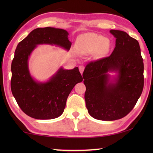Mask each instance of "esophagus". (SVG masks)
<instances>
[{
	"label": "esophagus",
	"mask_w": 153,
	"mask_h": 153,
	"mask_svg": "<svg viewBox=\"0 0 153 153\" xmlns=\"http://www.w3.org/2000/svg\"><path fill=\"white\" fill-rule=\"evenodd\" d=\"M79 70L80 73H81V74H83V71H84V66H79Z\"/></svg>",
	"instance_id": "34e87169"
}]
</instances>
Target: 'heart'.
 Masks as SVG:
<instances>
[{
	"label": "heart",
	"mask_w": 153,
	"mask_h": 153,
	"mask_svg": "<svg viewBox=\"0 0 153 153\" xmlns=\"http://www.w3.org/2000/svg\"><path fill=\"white\" fill-rule=\"evenodd\" d=\"M109 39L95 33H86L82 35L78 40L77 49L82 54H88L98 48L100 54H105L109 50Z\"/></svg>",
	"instance_id": "heart-1"
}]
</instances>
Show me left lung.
Instances as JSON below:
<instances>
[{"mask_svg": "<svg viewBox=\"0 0 153 153\" xmlns=\"http://www.w3.org/2000/svg\"><path fill=\"white\" fill-rule=\"evenodd\" d=\"M115 47L108 57L88 64L83 73L84 98L93 118L113 121L133 109L144 87V63L136 39L125 32L111 30ZM116 74L111 76L110 73Z\"/></svg>", "mask_w": 153, "mask_h": 153, "instance_id": "1", "label": "left lung"}]
</instances>
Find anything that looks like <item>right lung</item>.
I'll return each instance as SVG.
<instances>
[{
  "label": "right lung",
  "mask_w": 153,
  "mask_h": 153,
  "mask_svg": "<svg viewBox=\"0 0 153 153\" xmlns=\"http://www.w3.org/2000/svg\"><path fill=\"white\" fill-rule=\"evenodd\" d=\"M67 31L52 27L36 28L17 46L11 63V92L18 105L30 117L52 120L63 113L66 101L75 85L82 82L78 67H60L47 81L39 82L29 69L30 56L38 45H48L69 51L71 42Z\"/></svg>",
  "instance_id": "add662e5"
}]
</instances>
